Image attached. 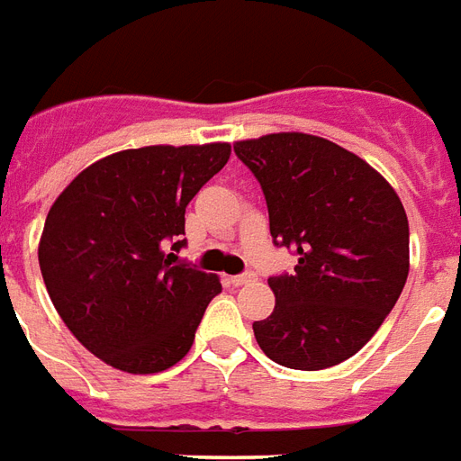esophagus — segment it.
Instances as JSON below:
<instances>
[{"instance_id":"1","label":"esophagus","mask_w":461,"mask_h":461,"mask_svg":"<svg viewBox=\"0 0 461 461\" xmlns=\"http://www.w3.org/2000/svg\"><path fill=\"white\" fill-rule=\"evenodd\" d=\"M230 282H233L235 286H245V284H252V282H255V275H252V272H245V275L233 276Z\"/></svg>"}]
</instances>
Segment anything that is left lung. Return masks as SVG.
<instances>
[{"instance_id":"obj_1","label":"left lung","mask_w":461,"mask_h":461,"mask_svg":"<svg viewBox=\"0 0 461 461\" xmlns=\"http://www.w3.org/2000/svg\"><path fill=\"white\" fill-rule=\"evenodd\" d=\"M258 177L276 245L299 255L272 276L275 311L252 330L269 359L316 372L372 340L408 276V218L393 186L369 162L325 138L269 133L238 140Z\"/></svg>"}]
</instances>
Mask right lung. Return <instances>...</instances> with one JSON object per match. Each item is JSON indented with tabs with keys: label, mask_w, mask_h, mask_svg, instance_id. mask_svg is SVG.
<instances>
[{
	"label": "right lung",
	"mask_w": 461,
	"mask_h": 461,
	"mask_svg": "<svg viewBox=\"0 0 461 461\" xmlns=\"http://www.w3.org/2000/svg\"><path fill=\"white\" fill-rule=\"evenodd\" d=\"M230 143L145 145L92 162L53 202L38 265L62 323L95 357L155 375L192 349L221 279L175 262L185 211Z\"/></svg>",
	"instance_id": "right-lung-1"
}]
</instances>
